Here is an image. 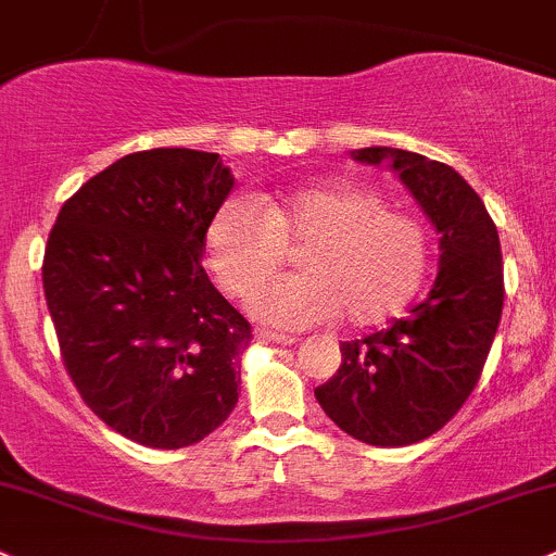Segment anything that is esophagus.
<instances>
[{
	"label": "esophagus",
	"instance_id": "esophagus-1",
	"mask_svg": "<svg viewBox=\"0 0 556 556\" xmlns=\"http://www.w3.org/2000/svg\"><path fill=\"white\" fill-rule=\"evenodd\" d=\"M256 337H262V340L276 342V345H294V342H296V337L278 334V331H270V329H260V331H256Z\"/></svg>",
	"mask_w": 556,
	"mask_h": 556
}]
</instances>
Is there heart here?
Wrapping results in <instances>:
<instances>
[{
    "label": "heart",
    "instance_id": "heart-1",
    "mask_svg": "<svg viewBox=\"0 0 556 556\" xmlns=\"http://www.w3.org/2000/svg\"><path fill=\"white\" fill-rule=\"evenodd\" d=\"M305 242L302 274L261 282L285 258L286 244ZM205 254L216 283L251 296L256 318L289 329L342 316L375 326L396 316L415 296L428 267L420 219L388 208L371 187L326 181L267 198L230 194L205 230Z\"/></svg>",
    "mask_w": 556,
    "mask_h": 556
}]
</instances>
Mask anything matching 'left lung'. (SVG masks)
<instances>
[{
	"instance_id": "1",
	"label": "left lung",
	"mask_w": 556,
	"mask_h": 556,
	"mask_svg": "<svg viewBox=\"0 0 556 556\" xmlns=\"http://www.w3.org/2000/svg\"><path fill=\"white\" fill-rule=\"evenodd\" d=\"M351 157L396 170L442 236V267L409 316L340 342V369L316 399L348 437L404 447L447 426L479 382L503 311L501 240L482 198L450 165L393 147Z\"/></svg>"
}]
</instances>
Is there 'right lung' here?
<instances>
[{"label": "right lung", "mask_w": 556, "mask_h": 556, "mask_svg": "<svg viewBox=\"0 0 556 556\" xmlns=\"http://www.w3.org/2000/svg\"><path fill=\"white\" fill-rule=\"evenodd\" d=\"M232 185L214 152L125 154L66 200L45 245L68 377L109 428L144 447H190L238 404L251 324L200 265Z\"/></svg>", "instance_id": "add662e5"}]
</instances>
